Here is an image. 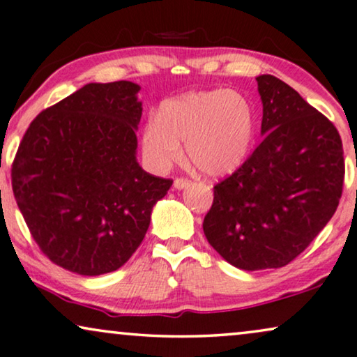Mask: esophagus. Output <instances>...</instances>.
<instances>
[{
    "label": "esophagus",
    "mask_w": 357,
    "mask_h": 357,
    "mask_svg": "<svg viewBox=\"0 0 357 357\" xmlns=\"http://www.w3.org/2000/svg\"><path fill=\"white\" fill-rule=\"evenodd\" d=\"M192 184V181L191 179H188V178H176L174 179V189H186V188H189Z\"/></svg>",
    "instance_id": "esophagus-1"
}]
</instances>
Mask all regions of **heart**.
Instances as JSON below:
<instances>
[{
  "label": "heart",
  "instance_id": "obj_1",
  "mask_svg": "<svg viewBox=\"0 0 357 357\" xmlns=\"http://www.w3.org/2000/svg\"><path fill=\"white\" fill-rule=\"evenodd\" d=\"M256 114L251 102L228 89L188 93L168 99L142 135L145 158L166 169L183 158L207 176H223L243 165L253 145Z\"/></svg>",
  "mask_w": 357,
  "mask_h": 357
}]
</instances>
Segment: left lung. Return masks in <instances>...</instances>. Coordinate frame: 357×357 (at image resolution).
<instances>
[{
  "mask_svg": "<svg viewBox=\"0 0 357 357\" xmlns=\"http://www.w3.org/2000/svg\"><path fill=\"white\" fill-rule=\"evenodd\" d=\"M263 142L213 186L204 235L235 268H282L330 222L344 181L336 127L273 75L256 78Z\"/></svg>",
  "mask_w": 357,
  "mask_h": 357,
  "instance_id": "left-lung-1",
  "label": "left lung"
}]
</instances>
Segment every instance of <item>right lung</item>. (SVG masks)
<instances>
[{"label": "right lung", "instance_id": "obj_1", "mask_svg": "<svg viewBox=\"0 0 357 357\" xmlns=\"http://www.w3.org/2000/svg\"><path fill=\"white\" fill-rule=\"evenodd\" d=\"M139 91L132 82L84 84L31 122L14 156L13 192L32 238L71 273L126 264L173 184L137 163Z\"/></svg>", "mask_w": 357, "mask_h": 357}]
</instances>
